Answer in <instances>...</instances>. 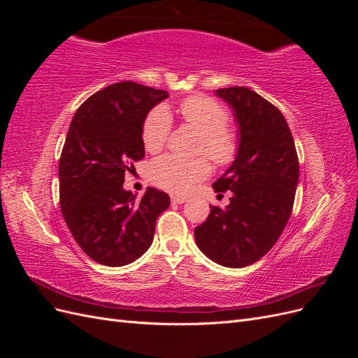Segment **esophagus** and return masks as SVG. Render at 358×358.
Masks as SVG:
<instances>
[{
  "mask_svg": "<svg viewBox=\"0 0 358 358\" xmlns=\"http://www.w3.org/2000/svg\"><path fill=\"white\" fill-rule=\"evenodd\" d=\"M187 197L185 196H171V201L175 203V204H183V203H187Z\"/></svg>",
  "mask_w": 358,
  "mask_h": 358,
  "instance_id": "34e87169",
  "label": "esophagus"
}]
</instances>
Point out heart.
<instances>
[{"mask_svg":"<svg viewBox=\"0 0 358 358\" xmlns=\"http://www.w3.org/2000/svg\"><path fill=\"white\" fill-rule=\"evenodd\" d=\"M179 112L191 128L200 133L199 152L206 154L213 162L225 166L231 162L237 152V137L225 124L229 121L224 107L209 96L192 95L180 103ZM171 129V116L158 107L146 117L142 129L143 146L148 152H158L164 146ZM150 179L158 187L173 192L188 191L194 182L201 180L210 173L206 158H180L164 155L157 158L149 169Z\"/></svg>","mask_w":358,"mask_h":358,"instance_id":"heart-1","label":"heart"}]
</instances>
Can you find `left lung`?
Masks as SVG:
<instances>
[{"mask_svg":"<svg viewBox=\"0 0 358 358\" xmlns=\"http://www.w3.org/2000/svg\"><path fill=\"white\" fill-rule=\"evenodd\" d=\"M215 95L234 112L239 142L231 166L212 187L233 196L225 209L210 206L194 237L212 262L241 268L264 257L282 234L294 204L299 159L285 117L272 103L245 86Z\"/></svg>","mask_w":358,"mask_h":358,"instance_id":"1","label":"left lung"}]
</instances>
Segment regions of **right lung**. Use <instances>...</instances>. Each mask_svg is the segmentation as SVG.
<instances>
[{
    "mask_svg": "<svg viewBox=\"0 0 358 358\" xmlns=\"http://www.w3.org/2000/svg\"><path fill=\"white\" fill-rule=\"evenodd\" d=\"M167 91L134 82L107 86L74 113L59 158V204L82 251L103 266L136 262L152 245L169 194L146 188L136 200L124 189L127 171L145 157L142 129Z\"/></svg>",
    "mask_w": 358,
    "mask_h": 358,
    "instance_id": "1",
    "label": "right lung"
}]
</instances>
